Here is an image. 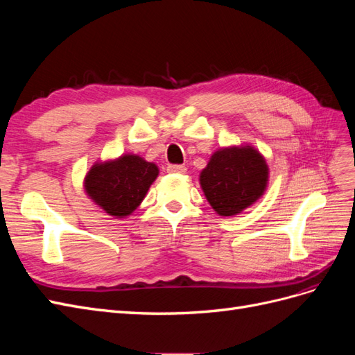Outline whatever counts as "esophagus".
Here are the masks:
<instances>
[{"mask_svg":"<svg viewBox=\"0 0 355 355\" xmlns=\"http://www.w3.org/2000/svg\"><path fill=\"white\" fill-rule=\"evenodd\" d=\"M167 170H168V173H180V175L187 173V167L182 164H170L167 167Z\"/></svg>","mask_w":355,"mask_h":355,"instance_id":"34e87169","label":"esophagus"}]
</instances>
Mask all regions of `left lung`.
Listing matches in <instances>:
<instances>
[{
	"label": "left lung",
	"mask_w": 355,
	"mask_h": 355,
	"mask_svg": "<svg viewBox=\"0 0 355 355\" xmlns=\"http://www.w3.org/2000/svg\"><path fill=\"white\" fill-rule=\"evenodd\" d=\"M270 180L265 157L249 144L219 148L200 173V187L219 216H235L259 200Z\"/></svg>",
	"instance_id": "8db88e82"
}]
</instances>
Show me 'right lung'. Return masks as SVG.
<instances>
[{
  "label": "right lung",
  "instance_id": "add662e5",
  "mask_svg": "<svg viewBox=\"0 0 355 355\" xmlns=\"http://www.w3.org/2000/svg\"><path fill=\"white\" fill-rule=\"evenodd\" d=\"M159 170L136 154L96 161L84 178L87 197L105 213L123 219L141 206Z\"/></svg>",
  "mask_w": 355,
  "mask_h": 355
}]
</instances>
